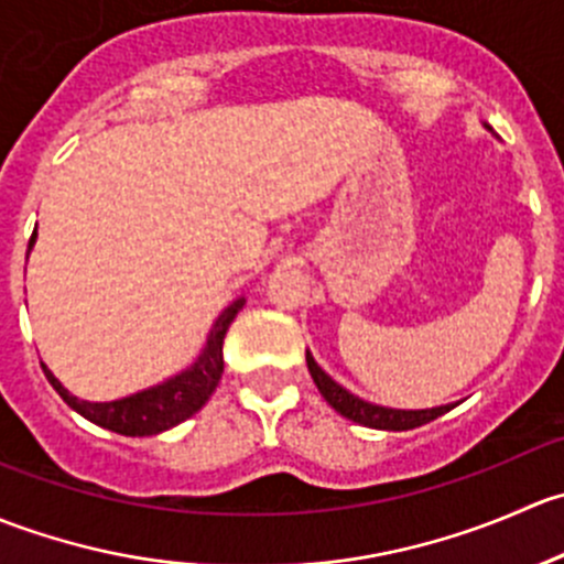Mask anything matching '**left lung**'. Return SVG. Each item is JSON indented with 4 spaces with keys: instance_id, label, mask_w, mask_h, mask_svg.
Segmentation results:
<instances>
[{
    "instance_id": "8db88e82",
    "label": "left lung",
    "mask_w": 564,
    "mask_h": 564,
    "mask_svg": "<svg viewBox=\"0 0 564 564\" xmlns=\"http://www.w3.org/2000/svg\"><path fill=\"white\" fill-rule=\"evenodd\" d=\"M482 128L491 130V124L482 122ZM494 133V130H491ZM305 362H308V371L314 377V384L322 392L324 401L335 409L338 414H344L346 420L351 423L368 425V429H379V431H409L417 429V425L431 423V420L442 417L445 412H451L456 403H445V406H431V409H392V406H382V403H371L366 398L355 395L351 390H346L344 384L335 382L327 371L314 360L311 351H305Z\"/></svg>"
}]
</instances>
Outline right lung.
<instances>
[{"label":"right lung","instance_id":"right-lung-1","mask_svg":"<svg viewBox=\"0 0 564 564\" xmlns=\"http://www.w3.org/2000/svg\"><path fill=\"white\" fill-rule=\"evenodd\" d=\"M35 240L37 231L32 235L30 250L35 246ZM30 250H26V259H30ZM242 305H246V297H237L235 303H229L220 311L218 318L213 322V327H209L207 344L198 351L193 366L174 373V377L163 379L161 384H152V388L133 392V395L117 398V401H84V398H76L54 377V373L48 371L45 362H40V366H43L45 379L51 382V388L62 395V401H65L73 412L87 417L89 423L122 436L161 434V431L180 425L182 420L193 417V414L209 401L215 388H218L220 373H224V338L226 333H229L231 322H235L237 314L242 311Z\"/></svg>","mask_w":564,"mask_h":564}]
</instances>
